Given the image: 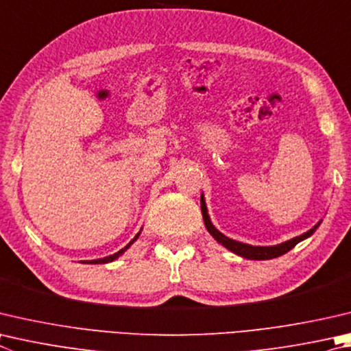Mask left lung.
Wrapping results in <instances>:
<instances>
[{
	"label": "left lung",
	"mask_w": 351,
	"mask_h": 351,
	"mask_svg": "<svg viewBox=\"0 0 351 351\" xmlns=\"http://www.w3.org/2000/svg\"><path fill=\"white\" fill-rule=\"evenodd\" d=\"M201 212H202L204 224H206V228L208 230V233L212 234V237L216 241H218L221 245H224L227 250L233 252L234 254H238V256H242V258H245V259H253V261H265V259H273V258L282 256L284 253L291 250V248L295 247L298 242H301L304 239L310 238L311 234L316 232V228L321 226V221H319L313 228H310L308 232L299 234V237H296V238L289 239V241H285V242H281V244H276V245L261 247V245L244 244V242L230 239V238H227L226 234H222L218 230V228H216L212 224V221H210V216H208V212H207V206H206V199H204V195L202 193H201Z\"/></svg>",
	"instance_id": "left-lung-1"
}]
</instances>
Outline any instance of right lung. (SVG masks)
Listing matches in <instances>:
<instances>
[{"mask_svg":"<svg viewBox=\"0 0 351 351\" xmlns=\"http://www.w3.org/2000/svg\"><path fill=\"white\" fill-rule=\"evenodd\" d=\"M141 230H143V228H141ZM141 230H139V232L136 233V237L133 238V239L129 242V244H127L124 248H121L119 252L113 253V254H110V256H106V258H99V259H93V261H82V264H107V263H112V261H114V259H118V258L121 256V254H123V253L127 250V248H129V247L133 244V242H135V241L138 239L139 234H141Z\"/></svg>","mask_w":351,"mask_h":351,"instance_id":"obj_1","label":"right lung"}]
</instances>
